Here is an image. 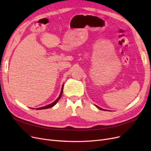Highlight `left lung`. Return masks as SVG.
<instances>
[{"mask_svg": "<svg viewBox=\"0 0 151 151\" xmlns=\"http://www.w3.org/2000/svg\"><path fill=\"white\" fill-rule=\"evenodd\" d=\"M98 108H99V109H102V110H105V111H107V110H106V109H102V108H99V107H98V106H97Z\"/></svg>", "mask_w": 151, "mask_h": 151, "instance_id": "8db88e82", "label": "left lung"}]
</instances>
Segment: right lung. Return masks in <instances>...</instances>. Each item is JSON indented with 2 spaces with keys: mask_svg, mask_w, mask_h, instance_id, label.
<instances>
[{
  "mask_svg": "<svg viewBox=\"0 0 151 151\" xmlns=\"http://www.w3.org/2000/svg\"><path fill=\"white\" fill-rule=\"evenodd\" d=\"M63 86H62V91H61V93H60V96H59V97H58L53 103H51V104H50L47 105V106H43V107H42V108H36V109H47V108H52V107H53V106H55V105L56 104V103L58 102V100L60 99V98H61V96H62V93H63ZM31 109H33V108H31Z\"/></svg>",
  "mask_w": 151,
  "mask_h": 151,
  "instance_id": "add662e5",
  "label": "right lung"
}]
</instances>
